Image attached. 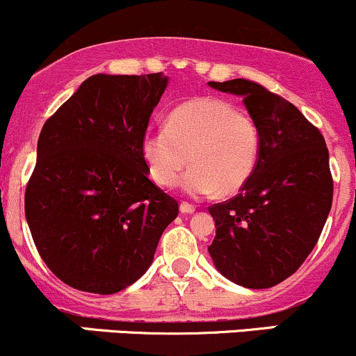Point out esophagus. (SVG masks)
<instances>
[{"label":"esophagus","instance_id":"34e87169","mask_svg":"<svg viewBox=\"0 0 356 356\" xmlns=\"http://www.w3.org/2000/svg\"><path fill=\"white\" fill-rule=\"evenodd\" d=\"M196 211V207H194V204H189V203H186V201H182L181 203V213H194Z\"/></svg>","mask_w":356,"mask_h":356}]
</instances>
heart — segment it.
Here are the masks:
<instances>
[{
  "instance_id": "b5f03b06",
  "label": "heart",
  "mask_w": 356,
  "mask_h": 356,
  "mask_svg": "<svg viewBox=\"0 0 356 356\" xmlns=\"http://www.w3.org/2000/svg\"><path fill=\"white\" fill-rule=\"evenodd\" d=\"M261 152L256 119L218 97H196L153 126L141 138V153L153 181L174 188L182 179L191 196L234 194L252 177Z\"/></svg>"
}]
</instances>
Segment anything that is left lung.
<instances>
[{
	"mask_svg": "<svg viewBox=\"0 0 356 356\" xmlns=\"http://www.w3.org/2000/svg\"><path fill=\"white\" fill-rule=\"evenodd\" d=\"M244 97L261 131L256 170L237 196L209 207L216 269L247 288H271L304 264L332 204L324 136L293 104L245 78L209 81Z\"/></svg>",
	"mask_w": 356,
	"mask_h": 356,
	"instance_id": "1",
	"label": "left lung"
}]
</instances>
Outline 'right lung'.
<instances>
[{
    "instance_id": "add662e5",
    "label": "right lung",
    "mask_w": 356,
    "mask_h": 356,
    "mask_svg": "<svg viewBox=\"0 0 356 356\" xmlns=\"http://www.w3.org/2000/svg\"><path fill=\"white\" fill-rule=\"evenodd\" d=\"M167 78L93 74L44 122L25 216L66 285L111 295L141 278L177 200L148 179L141 138Z\"/></svg>"
}]
</instances>
